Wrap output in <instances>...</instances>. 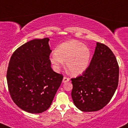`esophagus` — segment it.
I'll return each instance as SVG.
<instances>
[{
	"mask_svg": "<svg viewBox=\"0 0 128 128\" xmlns=\"http://www.w3.org/2000/svg\"><path fill=\"white\" fill-rule=\"evenodd\" d=\"M69 81V79L68 78V77L64 76V78H63V82H64V83L67 82H68Z\"/></svg>",
	"mask_w": 128,
	"mask_h": 128,
	"instance_id": "1",
	"label": "esophagus"
}]
</instances>
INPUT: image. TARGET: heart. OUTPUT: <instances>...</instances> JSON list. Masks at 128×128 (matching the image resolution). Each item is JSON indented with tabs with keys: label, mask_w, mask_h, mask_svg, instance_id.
<instances>
[{
	"label": "heart",
	"mask_w": 128,
	"mask_h": 128,
	"mask_svg": "<svg viewBox=\"0 0 128 128\" xmlns=\"http://www.w3.org/2000/svg\"><path fill=\"white\" fill-rule=\"evenodd\" d=\"M91 52L86 45L76 40L63 42L50 56V60L56 69L62 67L66 62L68 72L73 76H78L87 69Z\"/></svg>",
	"instance_id": "heart-1"
}]
</instances>
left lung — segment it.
I'll list each match as a JSON object with an SVG mask.
<instances>
[{
  "mask_svg": "<svg viewBox=\"0 0 128 128\" xmlns=\"http://www.w3.org/2000/svg\"><path fill=\"white\" fill-rule=\"evenodd\" d=\"M119 65L109 47L97 42L90 64L81 76L70 79L74 103L82 112L100 110L109 102L119 82Z\"/></svg>",
  "mask_w": 128,
  "mask_h": 128,
  "instance_id": "8db88e82",
  "label": "left lung"
}]
</instances>
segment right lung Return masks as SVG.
Wrapping results in <instances>:
<instances>
[{
    "instance_id": "1",
    "label": "right lung",
    "mask_w": 128,
    "mask_h": 128,
    "mask_svg": "<svg viewBox=\"0 0 128 128\" xmlns=\"http://www.w3.org/2000/svg\"><path fill=\"white\" fill-rule=\"evenodd\" d=\"M48 41L47 37L26 42L9 60V94L19 108L29 113H42L50 108L64 78L52 69Z\"/></svg>"
}]
</instances>
